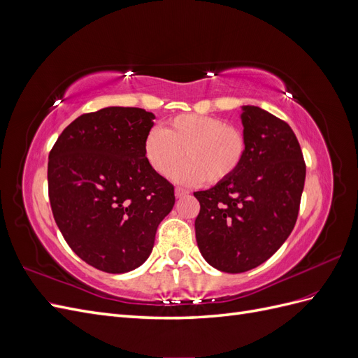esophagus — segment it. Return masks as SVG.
Segmentation results:
<instances>
[{
	"label": "esophagus",
	"instance_id": "1",
	"mask_svg": "<svg viewBox=\"0 0 358 358\" xmlns=\"http://www.w3.org/2000/svg\"><path fill=\"white\" fill-rule=\"evenodd\" d=\"M188 191L187 189H183V188H176L175 189V196H176V199H182V197H185V196H188Z\"/></svg>",
	"mask_w": 358,
	"mask_h": 358
}]
</instances>
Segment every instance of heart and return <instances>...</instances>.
Here are the masks:
<instances>
[{"mask_svg":"<svg viewBox=\"0 0 358 358\" xmlns=\"http://www.w3.org/2000/svg\"><path fill=\"white\" fill-rule=\"evenodd\" d=\"M143 152L158 175L169 178L183 159L176 175L182 183H200L204 179L218 183L239 170L246 154V138L241 129L222 119L203 115H179L166 129L152 128L146 134Z\"/></svg>","mask_w":358,"mask_h":358,"instance_id":"obj_1","label":"heart"}]
</instances>
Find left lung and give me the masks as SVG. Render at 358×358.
Masks as SVG:
<instances>
[{
	"label": "left lung",
	"mask_w": 358,
	"mask_h": 358,
	"mask_svg": "<svg viewBox=\"0 0 358 358\" xmlns=\"http://www.w3.org/2000/svg\"><path fill=\"white\" fill-rule=\"evenodd\" d=\"M246 154L234 175L206 191L196 239L203 258L227 273L272 257L294 229L306 166L291 127L257 106H242Z\"/></svg>",
	"instance_id": "left-lung-1"
}]
</instances>
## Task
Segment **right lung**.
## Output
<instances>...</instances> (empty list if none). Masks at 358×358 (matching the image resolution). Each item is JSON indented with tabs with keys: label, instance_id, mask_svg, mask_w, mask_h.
Listing matches in <instances>:
<instances>
[{
	"label": "right lung",
	"instance_id": "add662e5",
	"mask_svg": "<svg viewBox=\"0 0 358 358\" xmlns=\"http://www.w3.org/2000/svg\"><path fill=\"white\" fill-rule=\"evenodd\" d=\"M154 119L138 107L85 113L49 154V200L58 229L76 255L107 273L142 266L175 206V188L143 152Z\"/></svg>",
	"mask_w": 358,
	"mask_h": 358
}]
</instances>
